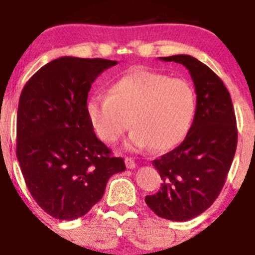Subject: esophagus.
Returning a JSON list of instances; mask_svg holds the SVG:
<instances>
[{"label": "esophagus", "mask_w": 255, "mask_h": 255, "mask_svg": "<svg viewBox=\"0 0 255 255\" xmlns=\"http://www.w3.org/2000/svg\"><path fill=\"white\" fill-rule=\"evenodd\" d=\"M125 163H126V166H127L128 169H134L135 168V161L133 160L132 158H125Z\"/></svg>", "instance_id": "esophagus-1"}]
</instances>
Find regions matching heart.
<instances>
[{"label":"heart","instance_id":"heart-1","mask_svg":"<svg viewBox=\"0 0 255 255\" xmlns=\"http://www.w3.org/2000/svg\"><path fill=\"white\" fill-rule=\"evenodd\" d=\"M87 117L100 139L116 143L133 127L126 146L165 151L186 137L196 113V94L184 79L134 69L97 94L86 105Z\"/></svg>","mask_w":255,"mask_h":255}]
</instances>
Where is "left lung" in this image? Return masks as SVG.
<instances>
[{
  "mask_svg": "<svg viewBox=\"0 0 255 255\" xmlns=\"http://www.w3.org/2000/svg\"><path fill=\"white\" fill-rule=\"evenodd\" d=\"M160 60L189 70L196 113L181 144L153 160L163 182L145 204L159 217L182 222L201 215L220 195L237 148V125L227 87L207 65L184 54Z\"/></svg>",
  "mask_w": 255,
  "mask_h": 255,
  "instance_id": "obj_1",
  "label": "left lung"
}]
</instances>
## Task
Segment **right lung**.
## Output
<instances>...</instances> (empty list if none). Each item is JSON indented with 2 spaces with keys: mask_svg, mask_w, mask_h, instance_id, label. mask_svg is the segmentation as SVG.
Here are the masks:
<instances>
[{
  "mask_svg": "<svg viewBox=\"0 0 255 255\" xmlns=\"http://www.w3.org/2000/svg\"><path fill=\"white\" fill-rule=\"evenodd\" d=\"M117 61L61 56L23 87L17 112V158L25 185L45 212L82 217L104 196L109 179L126 170L94 132L86 105L91 85Z\"/></svg>",
  "mask_w": 255,
  "mask_h": 255,
  "instance_id": "1",
  "label": "right lung"
}]
</instances>
